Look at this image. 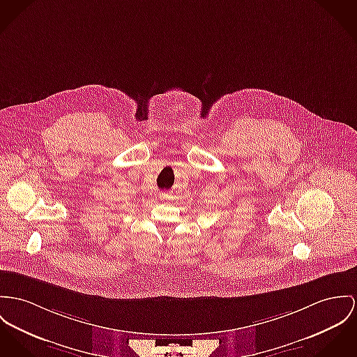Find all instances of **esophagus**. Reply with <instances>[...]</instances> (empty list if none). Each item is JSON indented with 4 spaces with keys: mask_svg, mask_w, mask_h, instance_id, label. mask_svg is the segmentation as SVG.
I'll return each instance as SVG.
<instances>
[{
    "mask_svg": "<svg viewBox=\"0 0 357 357\" xmlns=\"http://www.w3.org/2000/svg\"><path fill=\"white\" fill-rule=\"evenodd\" d=\"M162 201H167V199H169V195L168 194H160V197H159Z\"/></svg>",
    "mask_w": 357,
    "mask_h": 357,
    "instance_id": "34e87169",
    "label": "esophagus"
}]
</instances>
